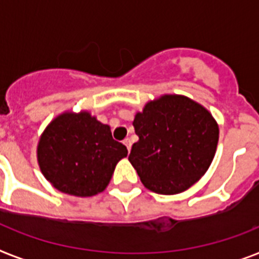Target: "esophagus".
Masks as SVG:
<instances>
[{
	"label": "esophagus",
	"instance_id": "34e87169",
	"mask_svg": "<svg viewBox=\"0 0 259 259\" xmlns=\"http://www.w3.org/2000/svg\"><path fill=\"white\" fill-rule=\"evenodd\" d=\"M123 144L127 147L128 151H131V140H130V139H128V138L124 139V140H123Z\"/></svg>",
	"mask_w": 259,
	"mask_h": 259
}]
</instances>
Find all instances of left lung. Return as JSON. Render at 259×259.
I'll use <instances>...</instances> for the list:
<instances>
[{
	"instance_id": "1",
	"label": "left lung",
	"mask_w": 259,
	"mask_h": 259,
	"mask_svg": "<svg viewBox=\"0 0 259 259\" xmlns=\"http://www.w3.org/2000/svg\"><path fill=\"white\" fill-rule=\"evenodd\" d=\"M139 142L130 163L140 181L159 194H176L197 183L210 166L219 124L204 106L177 94L149 100L134 119Z\"/></svg>"
}]
</instances>
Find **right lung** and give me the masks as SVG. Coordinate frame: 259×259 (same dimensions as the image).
<instances>
[{"label":"right lung","instance_id":"right-lung-1","mask_svg":"<svg viewBox=\"0 0 259 259\" xmlns=\"http://www.w3.org/2000/svg\"><path fill=\"white\" fill-rule=\"evenodd\" d=\"M128 153L112 139L110 125L89 111H65L45 128L37 145L39 169L63 193L91 197L110 184L116 164Z\"/></svg>","mask_w":259,"mask_h":259}]
</instances>
